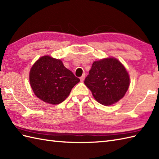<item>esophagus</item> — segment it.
Masks as SVG:
<instances>
[{"mask_svg":"<svg viewBox=\"0 0 159 159\" xmlns=\"http://www.w3.org/2000/svg\"><path fill=\"white\" fill-rule=\"evenodd\" d=\"M85 74H83V75L80 76V80H81V81H83V80H85Z\"/></svg>","mask_w":159,"mask_h":159,"instance_id":"34e87169","label":"esophagus"}]
</instances>
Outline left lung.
<instances>
[{"label":"left lung","instance_id":"left-lung-1","mask_svg":"<svg viewBox=\"0 0 159 159\" xmlns=\"http://www.w3.org/2000/svg\"><path fill=\"white\" fill-rule=\"evenodd\" d=\"M84 83L98 102L109 106L124 96L130 79L119 61L109 58L94 61Z\"/></svg>","mask_w":159,"mask_h":159}]
</instances>
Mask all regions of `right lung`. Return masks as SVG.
<instances>
[{
    "mask_svg": "<svg viewBox=\"0 0 159 159\" xmlns=\"http://www.w3.org/2000/svg\"><path fill=\"white\" fill-rule=\"evenodd\" d=\"M29 80L38 98L47 103L57 104L66 99L80 79L67 69L60 59L43 56L31 67Z\"/></svg>",
    "mask_w": 159,
    "mask_h": 159,
    "instance_id": "obj_1",
    "label": "right lung"
}]
</instances>
